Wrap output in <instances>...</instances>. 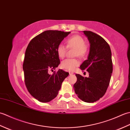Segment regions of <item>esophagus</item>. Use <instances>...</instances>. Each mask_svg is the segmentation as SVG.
Instances as JSON below:
<instances>
[{
    "label": "esophagus",
    "mask_w": 130,
    "mask_h": 130,
    "mask_svg": "<svg viewBox=\"0 0 130 130\" xmlns=\"http://www.w3.org/2000/svg\"><path fill=\"white\" fill-rule=\"evenodd\" d=\"M73 72H69V75H73Z\"/></svg>",
    "instance_id": "obj_1"
}]
</instances>
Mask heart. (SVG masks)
I'll use <instances>...</instances> for the list:
<instances>
[{"label":"heart","mask_w":130,"mask_h":130,"mask_svg":"<svg viewBox=\"0 0 130 130\" xmlns=\"http://www.w3.org/2000/svg\"><path fill=\"white\" fill-rule=\"evenodd\" d=\"M67 47L74 48V56L79 57L85 56L88 52V46L85 43L83 37L79 35H74L68 38L67 41ZM58 56L61 59L65 57L67 51V47L62 43L58 45L56 49ZM79 64V61L76 59H67L61 63V67L68 71H73Z\"/></svg>","instance_id":"heart-1"}]
</instances>
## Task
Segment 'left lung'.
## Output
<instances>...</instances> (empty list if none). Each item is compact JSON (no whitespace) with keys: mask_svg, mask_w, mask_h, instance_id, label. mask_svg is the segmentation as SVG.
<instances>
[{"mask_svg":"<svg viewBox=\"0 0 130 130\" xmlns=\"http://www.w3.org/2000/svg\"><path fill=\"white\" fill-rule=\"evenodd\" d=\"M90 47L88 59L80 67L87 70L89 77L76 74L77 81L74 89L78 97L85 102L93 103L106 93L111 80L113 64L110 47L103 38L89 31H84Z\"/></svg>","mask_w":130,"mask_h":130,"instance_id":"8db88e82","label":"left lung"}]
</instances>
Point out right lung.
<instances>
[{
  "label": "right lung",
  "mask_w": 130,
  "mask_h": 130,
  "mask_svg": "<svg viewBox=\"0 0 130 130\" xmlns=\"http://www.w3.org/2000/svg\"><path fill=\"white\" fill-rule=\"evenodd\" d=\"M48 30L35 37L26 48L23 64L24 82L27 90L38 101L46 103L57 95L62 82L69 73L62 70L50 75V70L60 64L56 49L70 34Z\"/></svg>",
  "instance_id": "1"
}]
</instances>
